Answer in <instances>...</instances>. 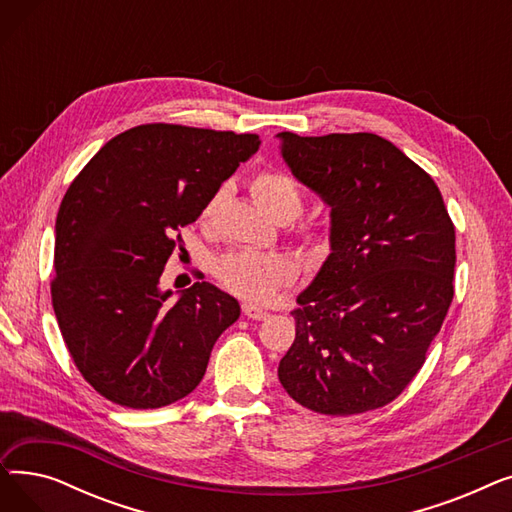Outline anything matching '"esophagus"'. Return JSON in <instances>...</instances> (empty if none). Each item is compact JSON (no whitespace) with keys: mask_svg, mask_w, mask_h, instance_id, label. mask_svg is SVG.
Wrapping results in <instances>:
<instances>
[{"mask_svg":"<svg viewBox=\"0 0 512 512\" xmlns=\"http://www.w3.org/2000/svg\"><path fill=\"white\" fill-rule=\"evenodd\" d=\"M242 313H245L249 319H255V321H261V319H265L267 315V311H263L261 307H257V305H253V303H242Z\"/></svg>","mask_w":512,"mask_h":512,"instance_id":"obj_1","label":"esophagus"}]
</instances>
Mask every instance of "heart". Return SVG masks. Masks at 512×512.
<instances>
[{"label": "heart", "instance_id": "b5f03b06", "mask_svg": "<svg viewBox=\"0 0 512 512\" xmlns=\"http://www.w3.org/2000/svg\"><path fill=\"white\" fill-rule=\"evenodd\" d=\"M253 195L259 207L272 218L278 213H288L294 218L303 205L297 182L282 172L259 174L253 180ZM215 201L218 197L205 207V215L213 209ZM215 274L238 297L253 303H270L297 278V265L286 255L234 251L218 259Z\"/></svg>", "mask_w": 512, "mask_h": 512}]
</instances>
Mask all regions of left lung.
<instances>
[{
  "label": "left lung",
  "mask_w": 512,
  "mask_h": 512,
  "mask_svg": "<svg viewBox=\"0 0 512 512\" xmlns=\"http://www.w3.org/2000/svg\"><path fill=\"white\" fill-rule=\"evenodd\" d=\"M276 137L292 176L330 207V255L297 297L280 384L321 415L380 409L415 378L452 303L444 199L378 134Z\"/></svg>",
  "instance_id": "left-lung-1"
}]
</instances>
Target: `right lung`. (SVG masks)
<instances>
[{"instance_id": "right-lung-1", "label": "right lung", "mask_w": 512, "mask_h": 512, "mask_svg": "<svg viewBox=\"0 0 512 512\" xmlns=\"http://www.w3.org/2000/svg\"><path fill=\"white\" fill-rule=\"evenodd\" d=\"M257 149V134L143 124L107 141L70 184L56 220L53 311L78 371L107 400L159 409L203 380L240 305L209 282L172 302L159 278L178 230Z\"/></svg>"}]
</instances>
